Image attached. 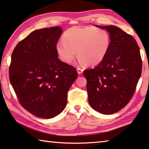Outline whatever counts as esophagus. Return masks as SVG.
<instances>
[{"mask_svg":"<svg viewBox=\"0 0 149 149\" xmlns=\"http://www.w3.org/2000/svg\"><path fill=\"white\" fill-rule=\"evenodd\" d=\"M77 72L79 74H82V73H83V70H82V69H81V68H77Z\"/></svg>","mask_w":149,"mask_h":149,"instance_id":"esophagus-1","label":"esophagus"}]
</instances>
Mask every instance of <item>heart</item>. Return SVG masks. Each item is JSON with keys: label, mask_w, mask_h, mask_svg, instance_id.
<instances>
[{"label": "heart", "mask_w": 149, "mask_h": 149, "mask_svg": "<svg viewBox=\"0 0 149 149\" xmlns=\"http://www.w3.org/2000/svg\"><path fill=\"white\" fill-rule=\"evenodd\" d=\"M110 37L106 31L94 26H74L64 32L63 40L57 42L56 52L62 61L70 64L76 56L79 63L94 66L107 55Z\"/></svg>", "instance_id": "heart-1"}]
</instances>
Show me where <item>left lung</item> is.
I'll use <instances>...</instances> for the list:
<instances>
[{
	"label": "left lung",
	"mask_w": 149,
	"mask_h": 149,
	"mask_svg": "<svg viewBox=\"0 0 149 149\" xmlns=\"http://www.w3.org/2000/svg\"><path fill=\"white\" fill-rule=\"evenodd\" d=\"M109 33L107 55L96 68L84 71L88 102L103 114L115 113L129 102L142 72L139 47L132 35L114 25L98 26Z\"/></svg>",
	"instance_id": "8db88e82"
}]
</instances>
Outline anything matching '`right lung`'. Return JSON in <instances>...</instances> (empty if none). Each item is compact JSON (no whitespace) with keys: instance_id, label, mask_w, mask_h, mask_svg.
I'll return each instance as SVG.
<instances>
[{"instance_id":"add662e5","label":"right lung","mask_w":149,"mask_h":149,"mask_svg":"<svg viewBox=\"0 0 149 149\" xmlns=\"http://www.w3.org/2000/svg\"><path fill=\"white\" fill-rule=\"evenodd\" d=\"M59 26L35 30L17 44L11 55L9 79L21 106L42 118L64 110L76 69L58 58Z\"/></svg>"}]
</instances>
